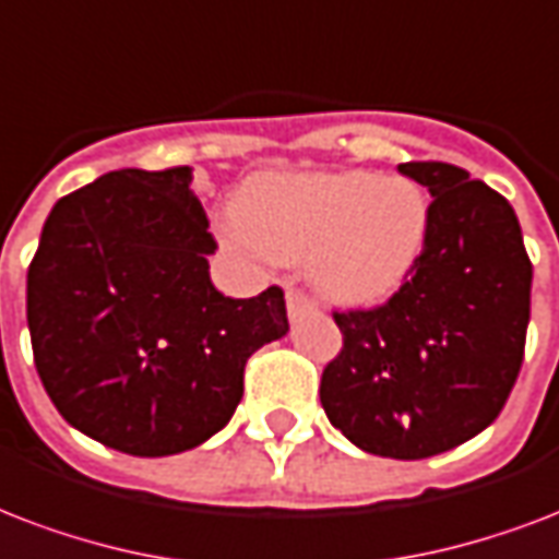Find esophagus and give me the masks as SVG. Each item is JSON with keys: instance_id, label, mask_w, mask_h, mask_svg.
<instances>
[{"instance_id": "esophagus-1", "label": "esophagus", "mask_w": 559, "mask_h": 559, "mask_svg": "<svg viewBox=\"0 0 559 559\" xmlns=\"http://www.w3.org/2000/svg\"><path fill=\"white\" fill-rule=\"evenodd\" d=\"M310 310H317V301H313L308 293H301V289H287L289 317H301V313H310Z\"/></svg>"}]
</instances>
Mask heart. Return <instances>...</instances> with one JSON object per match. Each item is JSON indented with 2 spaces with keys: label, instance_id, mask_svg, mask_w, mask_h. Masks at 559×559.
Wrapping results in <instances>:
<instances>
[{
  "label": "heart",
  "instance_id": "b5f03b06",
  "mask_svg": "<svg viewBox=\"0 0 559 559\" xmlns=\"http://www.w3.org/2000/svg\"><path fill=\"white\" fill-rule=\"evenodd\" d=\"M240 237L281 263H308L325 296L366 305L390 296L419 261L428 202L407 178L374 173L254 178L240 204Z\"/></svg>",
  "mask_w": 559,
  "mask_h": 559
}]
</instances>
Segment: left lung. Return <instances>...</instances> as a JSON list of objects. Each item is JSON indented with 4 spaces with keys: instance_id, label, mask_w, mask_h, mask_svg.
<instances>
[{
    "instance_id": "left-lung-1",
    "label": "left lung",
    "mask_w": 559,
    "mask_h": 559,
    "mask_svg": "<svg viewBox=\"0 0 559 559\" xmlns=\"http://www.w3.org/2000/svg\"><path fill=\"white\" fill-rule=\"evenodd\" d=\"M428 187V234L383 305L336 310L340 355L319 399L357 449L421 460L472 440L504 407L525 357L534 266L516 211L466 169L399 164Z\"/></svg>"
}]
</instances>
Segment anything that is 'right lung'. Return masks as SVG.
<instances>
[{"instance_id":"add662e5","label":"right lung","mask_w":559,"mask_h":559,"mask_svg":"<svg viewBox=\"0 0 559 559\" xmlns=\"http://www.w3.org/2000/svg\"><path fill=\"white\" fill-rule=\"evenodd\" d=\"M190 166L117 169L58 199L25 284L34 366L72 428L134 457L223 431L254 352L287 334L284 289L213 287Z\"/></svg>"}]
</instances>
